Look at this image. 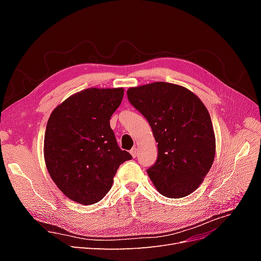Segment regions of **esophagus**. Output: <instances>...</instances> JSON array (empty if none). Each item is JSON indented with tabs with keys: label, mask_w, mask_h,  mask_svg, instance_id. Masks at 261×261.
<instances>
[{
	"label": "esophagus",
	"mask_w": 261,
	"mask_h": 261,
	"mask_svg": "<svg viewBox=\"0 0 261 261\" xmlns=\"http://www.w3.org/2000/svg\"><path fill=\"white\" fill-rule=\"evenodd\" d=\"M130 154L133 158H136L137 154H138V151H137V148L134 147L132 150H130Z\"/></svg>",
	"instance_id": "1"
}]
</instances>
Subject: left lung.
Instances as JSON below:
<instances>
[{"label":"left lung","mask_w":261,"mask_h":261,"mask_svg":"<svg viewBox=\"0 0 261 261\" xmlns=\"http://www.w3.org/2000/svg\"><path fill=\"white\" fill-rule=\"evenodd\" d=\"M158 143V159L147 173L158 192L183 198L200 186L216 155V136L202 101L183 86L155 82L127 90Z\"/></svg>","instance_id":"left-lung-1"}]
</instances>
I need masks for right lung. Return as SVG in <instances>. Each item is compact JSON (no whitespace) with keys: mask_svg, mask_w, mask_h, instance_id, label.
Segmentation results:
<instances>
[{"mask_svg":"<svg viewBox=\"0 0 261 261\" xmlns=\"http://www.w3.org/2000/svg\"><path fill=\"white\" fill-rule=\"evenodd\" d=\"M124 88H87L55 108L46 124V170L67 198L82 204L100 201L111 189L118 167L132 155L117 146L110 118Z\"/></svg>","mask_w":261,"mask_h":261,"instance_id":"1","label":"right lung"}]
</instances>
